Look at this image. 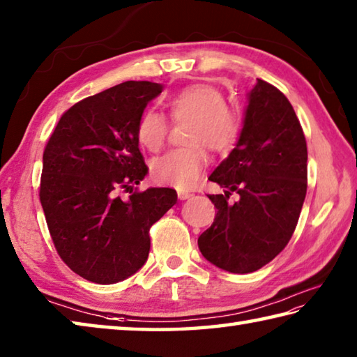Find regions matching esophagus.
I'll return each instance as SVG.
<instances>
[{
    "instance_id": "1",
    "label": "esophagus",
    "mask_w": 357,
    "mask_h": 357,
    "mask_svg": "<svg viewBox=\"0 0 357 357\" xmlns=\"http://www.w3.org/2000/svg\"><path fill=\"white\" fill-rule=\"evenodd\" d=\"M193 197V193L185 192V190H178V198L179 199H189Z\"/></svg>"
}]
</instances>
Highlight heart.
<instances>
[{"label": "heart", "mask_w": 357, "mask_h": 357, "mask_svg": "<svg viewBox=\"0 0 357 357\" xmlns=\"http://www.w3.org/2000/svg\"><path fill=\"white\" fill-rule=\"evenodd\" d=\"M167 107L174 121L192 120L189 144L193 146L173 150L153 162V178L160 184L185 189L197 183L207 165L203 143L215 153H226L238 137V116L225 106V96L207 84L179 90L167 100ZM168 123L165 116L148 109L137 123L139 144L150 151H159L165 144Z\"/></svg>", "instance_id": "b5f03b06"}]
</instances>
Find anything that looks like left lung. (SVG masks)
I'll return each mask as SVG.
<instances>
[{"label":"left lung","mask_w":357,"mask_h":357,"mask_svg":"<svg viewBox=\"0 0 357 357\" xmlns=\"http://www.w3.org/2000/svg\"><path fill=\"white\" fill-rule=\"evenodd\" d=\"M225 195H209L217 215L198 237L201 255L231 273H251L286 248L307 190V146L294 107L257 79L248 93L236 148L209 176ZM232 191L239 201L229 203Z\"/></svg>","instance_id":"left-lung-1"}]
</instances>
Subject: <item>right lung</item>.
<instances>
[{
    "instance_id": "right-lung-1",
    "label": "right lung",
    "mask_w": 357,
    "mask_h": 357,
    "mask_svg": "<svg viewBox=\"0 0 357 357\" xmlns=\"http://www.w3.org/2000/svg\"><path fill=\"white\" fill-rule=\"evenodd\" d=\"M162 89L126 81L84 98L45 146L40 203L50 234L62 261L87 281L115 284L144 267L150 228L178 201L168 187L132 192L148 173L137 123Z\"/></svg>"
}]
</instances>
